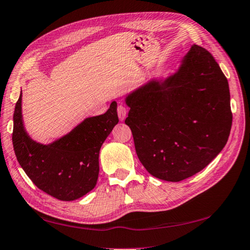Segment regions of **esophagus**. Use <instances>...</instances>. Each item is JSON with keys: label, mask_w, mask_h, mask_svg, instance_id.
<instances>
[{"label": "esophagus", "mask_w": 250, "mask_h": 250, "mask_svg": "<svg viewBox=\"0 0 250 250\" xmlns=\"http://www.w3.org/2000/svg\"><path fill=\"white\" fill-rule=\"evenodd\" d=\"M118 116H119V119L120 121H124L125 119L126 115H128V109L124 106V105H119L118 106Z\"/></svg>", "instance_id": "esophagus-1"}]
</instances>
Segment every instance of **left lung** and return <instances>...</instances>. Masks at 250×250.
I'll list each match as a JSON object with an SVG mask.
<instances>
[{"instance_id":"obj_1","label":"left lung","mask_w":250,"mask_h":250,"mask_svg":"<svg viewBox=\"0 0 250 250\" xmlns=\"http://www.w3.org/2000/svg\"><path fill=\"white\" fill-rule=\"evenodd\" d=\"M125 102L139 160L158 179L177 183L196 175L229 140V82L211 53L197 44L174 73L148 80Z\"/></svg>"}]
</instances>
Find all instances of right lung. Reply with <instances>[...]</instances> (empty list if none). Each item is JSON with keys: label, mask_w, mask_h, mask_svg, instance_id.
Wrapping results in <instances>:
<instances>
[{"label": "right lung", "mask_w": 250, "mask_h": 250, "mask_svg": "<svg viewBox=\"0 0 250 250\" xmlns=\"http://www.w3.org/2000/svg\"><path fill=\"white\" fill-rule=\"evenodd\" d=\"M13 121V146L26 175L50 196L73 201L96 186L99 151L119 118L117 103L113 101L104 115L86 118L69 133L42 144L31 139L25 129L21 92Z\"/></svg>", "instance_id": "obj_1"}]
</instances>
